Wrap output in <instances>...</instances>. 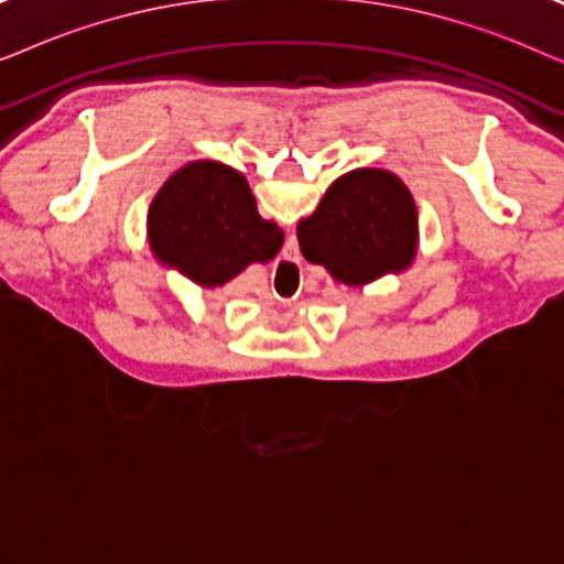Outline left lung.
<instances>
[{
  "mask_svg": "<svg viewBox=\"0 0 564 564\" xmlns=\"http://www.w3.org/2000/svg\"><path fill=\"white\" fill-rule=\"evenodd\" d=\"M303 257L344 284L400 272L415 253V205L395 174L357 169L330 184L318 210L300 220Z\"/></svg>",
  "mask_w": 564,
  "mask_h": 564,
  "instance_id": "left-lung-1",
  "label": "left lung"
}]
</instances>
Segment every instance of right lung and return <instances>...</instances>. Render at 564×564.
I'll return each mask as SVG.
<instances>
[{"label": "right lung", "mask_w": 564, "mask_h": 564, "mask_svg": "<svg viewBox=\"0 0 564 564\" xmlns=\"http://www.w3.org/2000/svg\"><path fill=\"white\" fill-rule=\"evenodd\" d=\"M149 236L156 257L215 288L282 249V230L259 218L249 184L218 161H195L153 199Z\"/></svg>", "instance_id": "right-lung-1"}]
</instances>
